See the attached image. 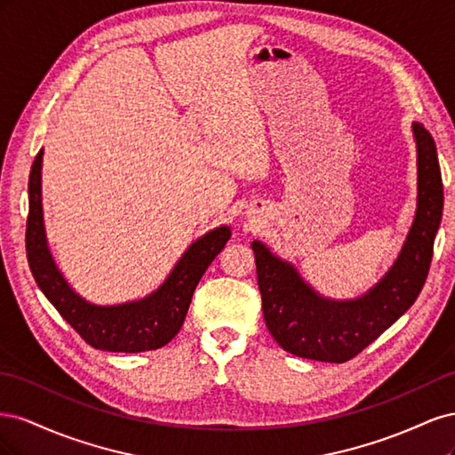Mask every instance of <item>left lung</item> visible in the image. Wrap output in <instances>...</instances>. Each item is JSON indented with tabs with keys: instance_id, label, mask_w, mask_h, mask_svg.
Instances as JSON below:
<instances>
[{
	"instance_id": "left-lung-1",
	"label": "left lung",
	"mask_w": 455,
	"mask_h": 455,
	"mask_svg": "<svg viewBox=\"0 0 455 455\" xmlns=\"http://www.w3.org/2000/svg\"><path fill=\"white\" fill-rule=\"evenodd\" d=\"M411 131L418 148L416 218L393 267L364 296L338 301L316 294L292 264L271 254L264 243H252L266 326L284 351L301 359L346 363L419 296L443 218L444 191L433 136L421 123H411Z\"/></svg>"
}]
</instances>
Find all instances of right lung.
<instances>
[{"label":"right lung","mask_w":455,"mask_h":455,"mask_svg":"<svg viewBox=\"0 0 455 455\" xmlns=\"http://www.w3.org/2000/svg\"><path fill=\"white\" fill-rule=\"evenodd\" d=\"M41 159L44 149L36 156L30 171V212L26 222V254L41 292L57 307L62 319L94 349L140 353L167 346L182 328L196 286L211 261L229 241L231 229L220 226L204 233L149 296L119 306L91 304L66 283L47 246L41 209Z\"/></svg>","instance_id":"add662e5"}]
</instances>
